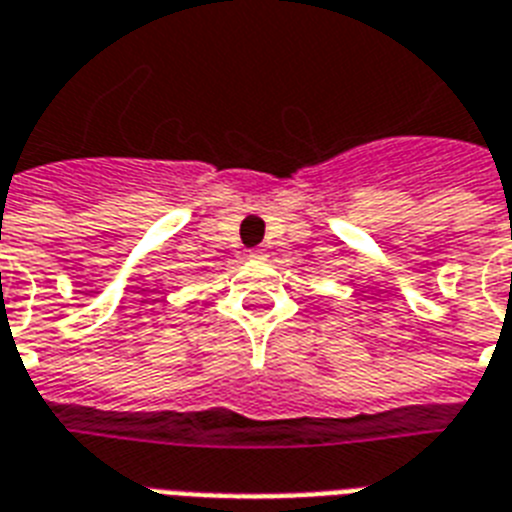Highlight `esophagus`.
<instances>
[{"label":"esophagus","mask_w":512,"mask_h":512,"mask_svg":"<svg viewBox=\"0 0 512 512\" xmlns=\"http://www.w3.org/2000/svg\"><path fill=\"white\" fill-rule=\"evenodd\" d=\"M267 256V248L264 245H259V248H251V259H264Z\"/></svg>","instance_id":"obj_1"}]
</instances>
